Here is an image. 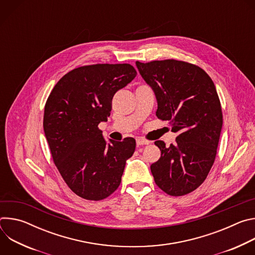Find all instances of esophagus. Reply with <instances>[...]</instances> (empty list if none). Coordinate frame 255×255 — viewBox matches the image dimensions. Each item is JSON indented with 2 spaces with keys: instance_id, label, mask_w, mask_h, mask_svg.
Listing matches in <instances>:
<instances>
[{
  "instance_id": "obj_1",
  "label": "esophagus",
  "mask_w": 255,
  "mask_h": 255,
  "mask_svg": "<svg viewBox=\"0 0 255 255\" xmlns=\"http://www.w3.org/2000/svg\"><path fill=\"white\" fill-rule=\"evenodd\" d=\"M136 143H137V145H146V144H149L150 141L144 139V138H137Z\"/></svg>"
}]
</instances>
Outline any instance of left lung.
<instances>
[{"mask_svg":"<svg viewBox=\"0 0 255 255\" xmlns=\"http://www.w3.org/2000/svg\"><path fill=\"white\" fill-rule=\"evenodd\" d=\"M141 77L154 91L156 116L170 123L175 143L165 147L154 142L160 158L150 169L155 184L169 196H184L198 189L215 161L223 115L219 96L200 66L176 59L136 61Z\"/></svg>","mask_w":255,"mask_h":255,"instance_id":"obj_1","label":"left lung"}]
</instances>
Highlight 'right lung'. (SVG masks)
Returning a JSON list of instances; mask_svg holds the SVG:
<instances>
[{"mask_svg":"<svg viewBox=\"0 0 255 255\" xmlns=\"http://www.w3.org/2000/svg\"><path fill=\"white\" fill-rule=\"evenodd\" d=\"M137 75L129 63L77 67L52 89L44 107L43 128L55 166L68 188L89 201H101L120 186L132 137L107 144L99 123L107 121L112 99Z\"/></svg>","mask_w":255,"mask_h":255,"instance_id":"obj_1","label":"right lung"}]
</instances>
